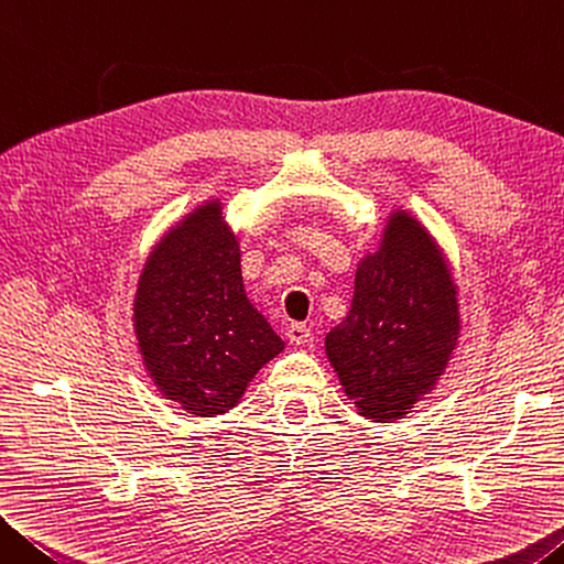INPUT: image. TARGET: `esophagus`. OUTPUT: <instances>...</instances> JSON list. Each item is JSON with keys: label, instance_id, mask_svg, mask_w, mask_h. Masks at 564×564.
I'll return each mask as SVG.
<instances>
[{"label": "esophagus", "instance_id": "esophagus-1", "mask_svg": "<svg viewBox=\"0 0 564 564\" xmlns=\"http://www.w3.org/2000/svg\"><path fill=\"white\" fill-rule=\"evenodd\" d=\"M310 337H312V332H310V327H307V325H302V322H292V325L288 327V339H290V345H297V347H302V345H307V343H310Z\"/></svg>", "mask_w": 564, "mask_h": 564}]
</instances>
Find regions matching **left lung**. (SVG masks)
<instances>
[{"mask_svg": "<svg viewBox=\"0 0 564 564\" xmlns=\"http://www.w3.org/2000/svg\"><path fill=\"white\" fill-rule=\"evenodd\" d=\"M457 339L445 254L422 221L394 209L377 252L357 264L352 307L325 337L329 365L362 417L394 422L435 390Z\"/></svg>", "mask_w": 564, "mask_h": 564, "instance_id": "1", "label": "left lung"}]
</instances>
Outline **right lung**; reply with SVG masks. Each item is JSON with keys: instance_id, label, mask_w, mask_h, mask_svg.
<instances>
[{"instance_id": "add662e5", "label": "right lung", "mask_w": 564, "mask_h": 564, "mask_svg": "<svg viewBox=\"0 0 564 564\" xmlns=\"http://www.w3.org/2000/svg\"><path fill=\"white\" fill-rule=\"evenodd\" d=\"M134 335L164 400L195 417L225 414L284 349L247 300L237 235L207 199L147 257L134 294Z\"/></svg>"}]
</instances>
